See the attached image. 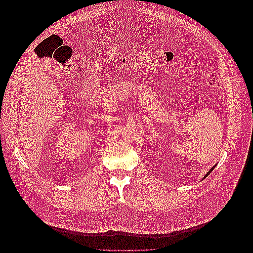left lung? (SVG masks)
<instances>
[{"instance_id":"8db88e82","label":"left lung","mask_w":253,"mask_h":253,"mask_svg":"<svg viewBox=\"0 0 253 253\" xmlns=\"http://www.w3.org/2000/svg\"><path fill=\"white\" fill-rule=\"evenodd\" d=\"M214 168H215V167H213V168H212V169H210V171H209L208 173H207V174L205 175V177H204V178H206V177H207V176H208V175H209V174H210V173H211V172L213 171V169H214Z\"/></svg>"}]
</instances>
